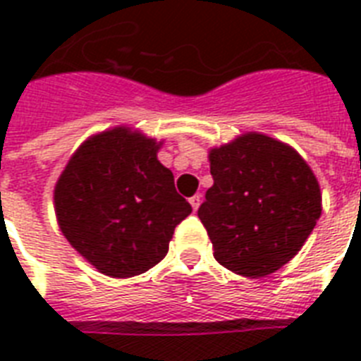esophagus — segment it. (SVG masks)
Returning <instances> with one entry per match:
<instances>
[{"label":"esophagus","instance_id":"1","mask_svg":"<svg viewBox=\"0 0 361 361\" xmlns=\"http://www.w3.org/2000/svg\"><path fill=\"white\" fill-rule=\"evenodd\" d=\"M189 202H191L192 209H195V212H197L198 206H200V195H195V197L189 198Z\"/></svg>","mask_w":361,"mask_h":361}]
</instances>
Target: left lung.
Listing matches in <instances>:
<instances>
[{
	"label": "left lung",
	"mask_w": 361,
	"mask_h": 361,
	"mask_svg": "<svg viewBox=\"0 0 361 361\" xmlns=\"http://www.w3.org/2000/svg\"><path fill=\"white\" fill-rule=\"evenodd\" d=\"M214 185L198 208L215 260L264 277L290 262L322 214V192L305 159L285 142L245 133L208 153Z\"/></svg>",
	"instance_id": "left-lung-1"
}]
</instances>
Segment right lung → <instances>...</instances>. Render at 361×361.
<instances>
[{"label": "right lung", "mask_w": 361, "mask_h": 361, "mask_svg": "<svg viewBox=\"0 0 361 361\" xmlns=\"http://www.w3.org/2000/svg\"><path fill=\"white\" fill-rule=\"evenodd\" d=\"M163 142L118 125L90 136L54 187L59 231L109 277H135L161 262L191 204L159 163Z\"/></svg>", "instance_id": "obj_1"}]
</instances>
